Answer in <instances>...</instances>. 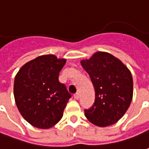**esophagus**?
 I'll list each match as a JSON object with an SVG mask.
<instances>
[{"mask_svg":"<svg viewBox=\"0 0 149 149\" xmlns=\"http://www.w3.org/2000/svg\"><path fill=\"white\" fill-rule=\"evenodd\" d=\"M74 98L76 99V100H78L79 99V93H76V94H74Z\"/></svg>","mask_w":149,"mask_h":149,"instance_id":"obj_1","label":"esophagus"}]
</instances>
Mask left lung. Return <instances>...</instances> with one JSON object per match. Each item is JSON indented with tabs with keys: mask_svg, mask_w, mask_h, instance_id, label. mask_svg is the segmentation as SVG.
Listing matches in <instances>:
<instances>
[{
	"mask_svg": "<svg viewBox=\"0 0 149 149\" xmlns=\"http://www.w3.org/2000/svg\"><path fill=\"white\" fill-rule=\"evenodd\" d=\"M81 64L95 88V102L85 116L99 127L116 124L125 114L133 98L130 71L119 58L106 52H96Z\"/></svg>",
	"mask_w": 149,
	"mask_h": 149,
	"instance_id": "8db88e82",
	"label": "left lung"
}]
</instances>
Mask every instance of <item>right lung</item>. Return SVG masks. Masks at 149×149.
Here are the masks:
<instances>
[{
    "label": "right lung",
    "instance_id": "right-lung-1",
    "mask_svg": "<svg viewBox=\"0 0 149 149\" xmlns=\"http://www.w3.org/2000/svg\"><path fill=\"white\" fill-rule=\"evenodd\" d=\"M65 58L54 54L39 56L26 63L15 77L14 96L24 119L33 127L49 129L63 116L71 94L60 83Z\"/></svg>",
    "mask_w": 149,
    "mask_h": 149
}]
</instances>
